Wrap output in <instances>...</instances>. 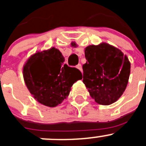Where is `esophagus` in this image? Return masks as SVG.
<instances>
[{
  "mask_svg": "<svg viewBox=\"0 0 146 146\" xmlns=\"http://www.w3.org/2000/svg\"><path fill=\"white\" fill-rule=\"evenodd\" d=\"M76 68H77L78 69H79V70H80V71H82V66H81V64H78L77 65V66H76Z\"/></svg>",
  "mask_w": 146,
  "mask_h": 146,
  "instance_id": "34e87169",
  "label": "esophagus"
}]
</instances>
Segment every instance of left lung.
I'll return each instance as SVG.
<instances>
[{
  "instance_id": "obj_1",
  "label": "left lung",
  "mask_w": 146,
  "mask_h": 146,
  "mask_svg": "<svg viewBox=\"0 0 146 146\" xmlns=\"http://www.w3.org/2000/svg\"><path fill=\"white\" fill-rule=\"evenodd\" d=\"M71 45L76 46L74 42ZM85 56L87 61L82 66V82L91 98L102 105L115 102L129 81V58L118 48L106 43L86 47Z\"/></svg>"
}]
</instances>
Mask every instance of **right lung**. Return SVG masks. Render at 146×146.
<instances>
[{"label": "right lung", "instance_id": "obj_1", "mask_svg": "<svg viewBox=\"0 0 146 146\" xmlns=\"http://www.w3.org/2000/svg\"><path fill=\"white\" fill-rule=\"evenodd\" d=\"M64 61L59 50L53 47L34 54L24 66L26 85L41 104L50 107L61 104L74 82L82 79L81 72L64 64Z\"/></svg>", "mask_w": 146, "mask_h": 146}]
</instances>
